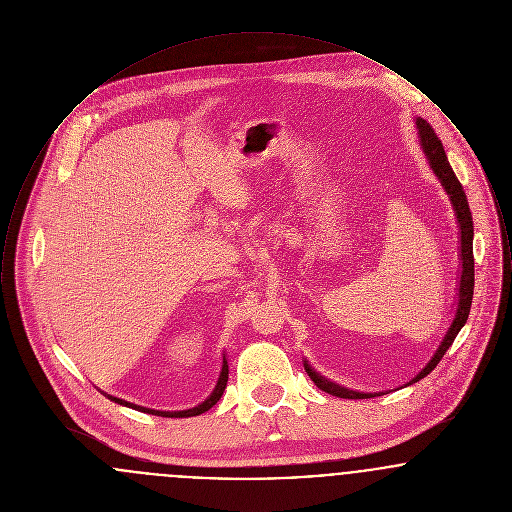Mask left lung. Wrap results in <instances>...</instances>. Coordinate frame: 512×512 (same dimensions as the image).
Masks as SVG:
<instances>
[{
	"instance_id": "1",
	"label": "left lung",
	"mask_w": 512,
	"mask_h": 512,
	"mask_svg": "<svg viewBox=\"0 0 512 512\" xmlns=\"http://www.w3.org/2000/svg\"><path fill=\"white\" fill-rule=\"evenodd\" d=\"M416 128H418V140H420V147L430 163V169L438 176L443 190L449 195L451 205L455 209V217L459 222V230H461V263H463V270H461V280H459V303H457V313L455 318L449 326V330L445 332L443 340L439 343L436 353L432 355V359L426 363V366L414 376L413 380H409L405 386H411L414 382L422 380L424 376H428L439 361L443 359L445 351L451 347V343L457 338V334L461 332L466 320H468V313H470V305H472V293H474V253H472V238H474V226H472V213L468 207V199L464 194L463 186L459 182V178L455 176V172L451 169L445 149L441 146L434 128L424 121V119H416ZM305 365V372L309 374V378L315 382L318 390L326 391L330 395H336L341 399H370L376 395H384V391L380 393H363V391L345 390L338 384L326 380L324 376H320L313 366L309 365L307 361Z\"/></svg>"
}]
</instances>
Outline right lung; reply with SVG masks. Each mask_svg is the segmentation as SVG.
<instances>
[{
	"instance_id": "right-lung-1",
	"label": "right lung",
	"mask_w": 512,
	"mask_h": 512,
	"mask_svg": "<svg viewBox=\"0 0 512 512\" xmlns=\"http://www.w3.org/2000/svg\"><path fill=\"white\" fill-rule=\"evenodd\" d=\"M226 382H228V363H226V357H222V366H220L219 380H217L215 390L211 391V395H209L203 403L195 405L192 409H186V411H155V409H146V407H140V405L128 403V401L119 399V397H113V395H107V397H109L111 401L119 403V405L132 407V409L142 411V413L157 414V416H169V418H186V416H197V414L205 413V411H209L213 405H217V401L222 397L224 388H226Z\"/></svg>"
}]
</instances>
